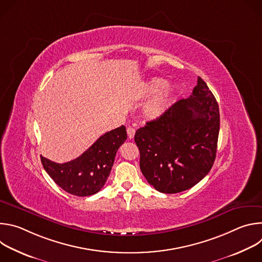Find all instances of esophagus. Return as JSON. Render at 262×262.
<instances>
[{
	"mask_svg": "<svg viewBox=\"0 0 262 262\" xmlns=\"http://www.w3.org/2000/svg\"><path fill=\"white\" fill-rule=\"evenodd\" d=\"M136 129L134 127H127V136L129 139H133L135 137Z\"/></svg>",
	"mask_w": 262,
	"mask_h": 262,
	"instance_id": "esophagus-1",
	"label": "esophagus"
}]
</instances>
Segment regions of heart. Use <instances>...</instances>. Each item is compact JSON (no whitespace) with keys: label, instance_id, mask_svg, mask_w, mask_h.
Listing matches in <instances>:
<instances>
[{"label":"heart","instance_id":"1","mask_svg":"<svg viewBox=\"0 0 262 262\" xmlns=\"http://www.w3.org/2000/svg\"><path fill=\"white\" fill-rule=\"evenodd\" d=\"M144 96H153L152 99L146 105V114L150 118H159L170 105L174 88L171 85L165 86V81L159 78L149 80L143 87Z\"/></svg>","mask_w":262,"mask_h":262}]
</instances>
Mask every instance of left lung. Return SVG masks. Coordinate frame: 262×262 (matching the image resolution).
Segmentation results:
<instances>
[{
	"mask_svg": "<svg viewBox=\"0 0 262 262\" xmlns=\"http://www.w3.org/2000/svg\"><path fill=\"white\" fill-rule=\"evenodd\" d=\"M219 130V104L198 77L190 97L176 101L136 132L140 169L146 180L165 194L191 189L213 165Z\"/></svg>",
	"mask_w": 262,
	"mask_h": 262,
	"instance_id": "8db88e82",
	"label": "left lung"
}]
</instances>
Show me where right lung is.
I'll return each mask as SVG.
<instances>
[{
	"label": "right lung",
	"instance_id": "1",
	"mask_svg": "<svg viewBox=\"0 0 262 262\" xmlns=\"http://www.w3.org/2000/svg\"><path fill=\"white\" fill-rule=\"evenodd\" d=\"M126 138V128L121 125L99 137L76 160L58 164L41 157V163L51 178L65 192L79 197L90 196L102 189L118 148Z\"/></svg>",
	"mask_w": 262,
	"mask_h": 262
}]
</instances>
